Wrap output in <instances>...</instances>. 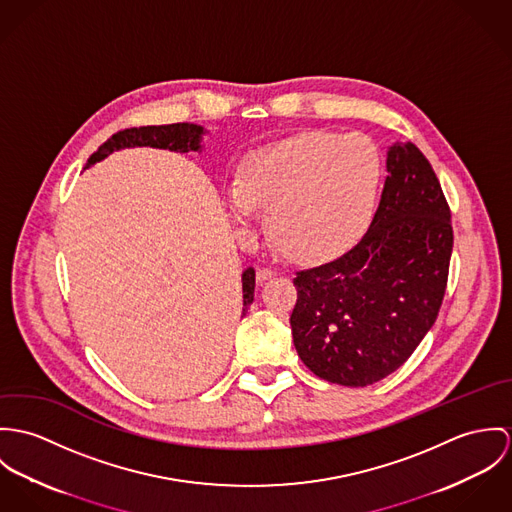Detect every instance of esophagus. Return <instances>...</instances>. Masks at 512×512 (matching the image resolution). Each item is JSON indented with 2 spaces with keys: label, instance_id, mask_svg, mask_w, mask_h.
I'll use <instances>...</instances> for the list:
<instances>
[{
  "label": "esophagus",
  "instance_id": "1",
  "mask_svg": "<svg viewBox=\"0 0 512 512\" xmlns=\"http://www.w3.org/2000/svg\"><path fill=\"white\" fill-rule=\"evenodd\" d=\"M275 277V271H271V269H257V283H265V281H269V279H273Z\"/></svg>",
  "mask_w": 512,
  "mask_h": 512
}]
</instances>
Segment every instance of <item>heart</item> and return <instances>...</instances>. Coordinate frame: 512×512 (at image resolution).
Listing matches in <instances>:
<instances>
[{"label":"heart","instance_id":"heart-1","mask_svg":"<svg viewBox=\"0 0 512 512\" xmlns=\"http://www.w3.org/2000/svg\"><path fill=\"white\" fill-rule=\"evenodd\" d=\"M381 159L357 131H306L251 155L226 194L231 220L245 228L255 208L290 259L328 261L351 249L377 206Z\"/></svg>","mask_w":512,"mask_h":512}]
</instances>
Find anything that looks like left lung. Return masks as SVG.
<instances>
[{
    "label": "left lung",
    "mask_w": 512,
    "mask_h": 512,
    "mask_svg": "<svg viewBox=\"0 0 512 512\" xmlns=\"http://www.w3.org/2000/svg\"><path fill=\"white\" fill-rule=\"evenodd\" d=\"M387 172L361 241L294 279L298 357L343 387L397 371L434 326L448 283L454 231L436 172L416 145L398 141L387 151Z\"/></svg>",
    "instance_id": "8db88e82"
}]
</instances>
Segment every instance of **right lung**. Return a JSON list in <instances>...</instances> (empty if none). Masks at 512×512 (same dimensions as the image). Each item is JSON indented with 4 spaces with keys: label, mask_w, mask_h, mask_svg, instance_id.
Returning a JSON list of instances; mask_svg holds the SVG:
<instances>
[{
    "label": "right lung",
    "mask_w": 512,
    "mask_h": 512,
    "mask_svg": "<svg viewBox=\"0 0 512 512\" xmlns=\"http://www.w3.org/2000/svg\"><path fill=\"white\" fill-rule=\"evenodd\" d=\"M206 129L196 123H172V125H147V127H131L112 135L100 149L88 159L86 169L104 161L114 151L129 147H153V149H169L174 153L202 151V137ZM243 286V316L253 302L255 296V269L247 267L241 275Z\"/></svg>",
    "instance_id": "obj_1"
}]
</instances>
